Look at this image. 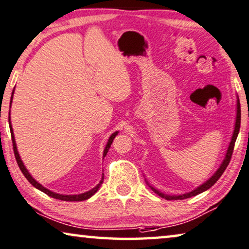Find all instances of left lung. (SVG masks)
Listing matches in <instances>:
<instances>
[{
    "mask_svg": "<svg viewBox=\"0 0 249 249\" xmlns=\"http://www.w3.org/2000/svg\"><path fill=\"white\" fill-rule=\"evenodd\" d=\"M239 128H240V103H239V99H237V116H236L235 129H233V134H232L231 143H229V146H228L227 153H226V157L224 159V161H222V163L220 164L219 169H218L216 171V173H214L209 180L206 181L205 183L201 184L200 187H198L196 189H195V190L189 192V194H184V195H180V196H168V195L162 194V192L157 190V189H154L153 187H151V185H150V188L155 192V194L162 196V198L166 199V200H183V199H187V198H191V196H196V195L201 194V192H203V191L208 190V189L213 187V185L216 183L218 180H219V178L222 176V173L225 172L226 168H227L229 162H231V155H232V152H233V147H235V142H236L237 136H238V133H239Z\"/></svg>",
    "mask_w": 249,
    "mask_h": 249,
    "instance_id": "1",
    "label": "left lung"
}]
</instances>
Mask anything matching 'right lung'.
Returning a JSON list of instances; mask_svg holds the SVG:
<instances>
[{
  "label": "right lung",
  "mask_w": 249,
  "mask_h": 249,
  "mask_svg": "<svg viewBox=\"0 0 249 249\" xmlns=\"http://www.w3.org/2000/svg\"><path fill=\"white\" fill-rule=\"evenodd\" d=\"M13 92H14V89H13ZM13 92H12V97H13ZM12 97H11V103H12ZM9 115H10V113H9ZM9 124H10L11 136H12L13 151H14V155H16V160H17V162H18V168H20V170L22 171V173H23V176H24L25 178H27V180L29 181L30 183H31V184L33 185V187L36 188V189H39L40 191L44 192V194L48 195L49 196H53V198H54V199L64 200V201H83V200H87V199H89V198H90L91 196H94V195L96 194V192H97V190L99 189V187H101L102 183H103V181H104V176L102 177L101 182H99L97 185H96L95 188H92L91 190H89V191L85 192V194H81V195H72V196H71V195H59V194H55V192H53V191L48 190L47 188L42 187V185L40 184L39 182H36V181L35 179H33V178L31 177V174H30V173L28 172L27 168H25L24 164H23V162H22V160H21L20 155H18V148H17V144H16V140H14V134H13L12 125H11V122H10V116H9ZM117 133H118V132H115V133H113L112 135H110L109 140H108V142H107V144H106L105 150H104V154H103V157H104V158L106 157L107 152H108L109 147H110V145H112L113 141H114V139H115V136L117 135Z\"/></svg>",
  "instance_id": "1"
}]
</instances>
